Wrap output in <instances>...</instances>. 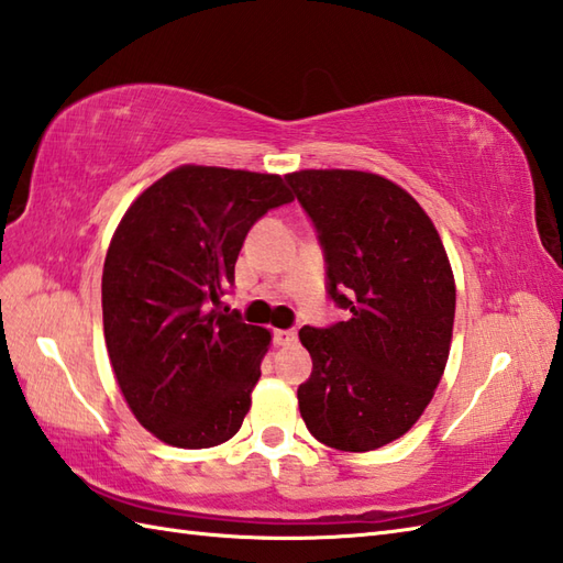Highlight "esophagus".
<instances>
[{
  "mask_svg": "<svg viewBox=\"0 0 563 563\" xmlns=\"http://www.w3.org/2000/svg\"><path fill=\"white\" fill-rule=\"evenodd\" d=\"M273 341H275V345H292L297 341V331L295 329H275Z\"/></svg>",
  "mask_w": 563,
  "mask_h": 563,
  "instance_id": "obj_1",
  "label": "esophagus"
}]
</instances>
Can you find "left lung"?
I'll list each match as a JSON object with an SVG mask.
<instances>
[{
    "mask_svg": "<svg viewBox=\"0 0 563 563\" xmlns=\"http://www.w3.org/2000/svg\"><path fill=\"white\" fill-rule=\"evenodd\" d=\"M312 220L329 300L349 321L302 327L312 375L297 389L307 430L343 452L401 438L445 369L454 280L423 208L377 174L309 169L285 176Z\"/></svg>",
    "mask_w": 563,
    "mask_h": 563,
    "instance_id": "left-lung-1",
    "label": "left lung"
}]
</instances>
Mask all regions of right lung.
Segmentation results:
<instances>
[{"label":"right lung","instance_id":"obj_1","mask_svg":"<svg viewBox=\"0 0 563 563\" xmlns=\"http://www.w3.org/2000/svg\"><path fill=\"white\" fill-rule=\"evenodd\" d=\"M292 202L275 174L178 166L118 224L103 263V336L130 409L166 445L200 450L242 428L271 333L222 295L263 214Z\"/></svg>","mask_w":563,"mask_h":563}]
</instances>
